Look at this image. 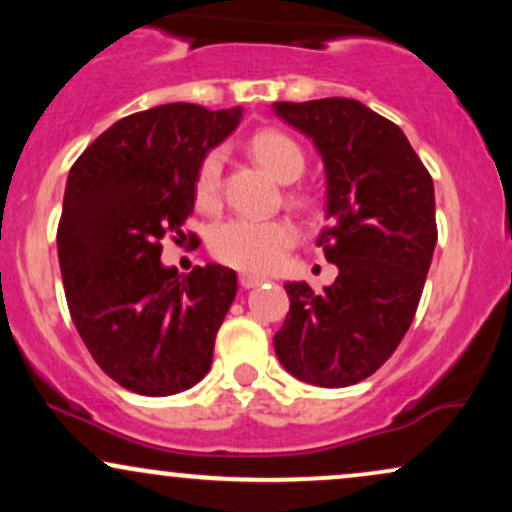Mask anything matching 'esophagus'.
<instances>
[{
	"label": "esophagus",
	"mask_w": 512,
	"mask_h": 512,
	"mask_svg": "<svg viewBox=\"0 0 512 512\" xmlns=\"http://www.w3.org/2000/svg\"><path fill=\"white\" fill-rule=\"evenodd\" d=\"M264 281H267V276H260V274H240V286H243V289H255V286H260V284H264Z\"/></svg>",
	"instance_id": "1"
}]
</instances>
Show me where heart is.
Returning a JSON list of instances; mask_svg holds the SVG:
<instances>
[{"label": "heart", "mask_w": 512, "mask_h": 512, "mask_svg": "<svg viewBox=\"0 0 512 512\" xmlns=\"http://www.w3.org/2000/svg\"><path fill=\"white\" fill-rule=\"evenodd\" d=\"M250 151L279 182L301 178L305 154L289 134L279 129H262L250 139ZM223 154L209 151L195 175V197L202 207H214L221 197ZM296 228L281 219H231L211 231L209 248L216 260L245 272H272L296 245Z\"/></svg>", "instance_id": "b5f03b06"}]
</instances>
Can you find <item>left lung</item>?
I'll list each match as a JSON object with an SVG mask.
<instances>
[{
  "mask_svg": "<svg viewBox=\"0 0 512 512\" xmlns=\"http://www.w3.org/2000/svg\"><path fill=\"white\" fill-rule=\"evenodd\" d=\"M272 108L322 158L327 226L317 248L339 269L322 293L284 286L291 308L274 334L276 358L303 383L356 385L414 320L438 240L433 180L402 129L354 98Z\"/></svg>",
  "mask_w": 512,
  "mask_h": 512,
  "instance_id": "obj_1",
  "label": "left lung"
}]
</instances>
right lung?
<instances>
[{
	"label": "right lung",
	"mask_w": 512,
	"mask_h": 512,
	"mask_svg": "<svg viewBox=\"0 0 512 512\" xmlns=\"http://www.w3.org/2000/svg\"><path fill=\"white\" fill-rule=\"evenodd\" d=\"M240 120V105H156L117 120L69 170L57 228L69 313L93 361L137 395L190 390L211 368L238 276L221 264L178 274L161 240L180 233L199 163Z\"/></svg>",
	"instance_id": "obj_1"
}]
</instances>
